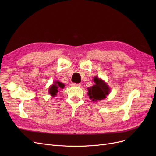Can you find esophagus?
I'll return each instance as SVG.
<instances>
[{
    "label": "esophagus",
    "instance_id": "1",
    "mask_svg": "<svg viewBox=\"0 0 156 156\" xmlns=\"http://www.w3.org/2000/svg\"><path fill=\"white\" fill-rule=\"evenodd\" d=\"M81 84L80 83H72V86H74V87H81Z\"/></svg>",
    "mask_w": 156,
    "mask_h": 156
}]
</instances>
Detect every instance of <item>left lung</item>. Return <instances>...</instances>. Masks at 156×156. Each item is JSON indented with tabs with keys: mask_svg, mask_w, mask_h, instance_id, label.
Segmentation results:
<instances>
[{
	"mask_svg": "<svg viewBox=\"0 0 156 156\" xmlns=\"http://www.w3.org/2000/svg\"><path fill=\"white\" fill-rule=\"evenodd\" d=\"M95 84L92 87L88 88V95L90 99L94 101L102 100L105 99L110 92V88L108 84L100 78L95 77L94 78Z\"/></svg>",
	"mask_w": 156,
	"mask_h": 156,
	"instance_id": "1",
	"label": "left lung"
}]
</instances>
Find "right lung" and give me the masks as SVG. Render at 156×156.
Here are the masks:
<instances>
[{"label":"right lung","instance_id":"obj_1","mask_svg":"<svg viewBox=\"0 0 156 156\" xmlns=\"http://www.w3.org/2000/svg\"><path fill=\"white\" fill-rule=\"evenodd\" d=\"M64 88V84L59 81H55L49 88V93L51 96L55 97L60 89Z\"/></svg>","mask_w":156,"mask_h":156}]
</instances>
